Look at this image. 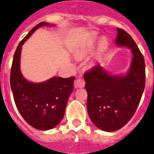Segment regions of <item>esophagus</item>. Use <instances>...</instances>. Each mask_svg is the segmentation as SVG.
Masks as SVG:
<instances>
[{"instance_id": "obj_1", "label": "esophagus", "mask_w": 154, "mask_h": 154, "mask_svg": "<svg viewBox=\"0 0 154 154\" xmlns=\"http://www.w3.org/2000/svg\"><path fill=\"white\" fill-rule=\"evenodd\" d=\"M74 85H75V88H84L85 85V81L83 78L82 76H79L77 79L75 80V82H74Z\"/></svg>"}]
</instances>
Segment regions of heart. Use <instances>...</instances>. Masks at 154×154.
<instances>
[{
    "label": "heart",
    "mask_w": 154,
    "mask_h": 154,
    "mask_svg": "<svg viewBox=\"0 0 154 154\" xmlns=\"http://www.w3.org/2000/svg\"><path fill=\"white\" fill-rule=\"evenodd\" d=\"M94 39H93L92 41H91L90 43L87 44L85 45V47H83L82 49L79 51L78 53V56L79 57H85L88 54L89 52L92 49L94 48ZM108 45H109V41L106 39V38H104V39L101 41V46H100V49L101 50H105L107 47H108Z\"/></svg>",
    "instance_id": "1"
}]
</instances>
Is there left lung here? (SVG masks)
Listing matches in <instances>:
<instances>
[{
    "instance_id": "1",
    "label": "left lung",
    "mask_w": 154,
    "mask_h": 154,
    "mask_svg": "<svg viewBox=\"0 0 154 154\" xmlns=\"http://www.w3.org/2000/svg\"><path fill=\"white\" fill-rule=\"evenodd\" d=\"M116 43L129 47L133 60L125 76H112L99 65L85 73L88 92L87 109L91 120L100 129L113 132L131 119L145 88V62L133 38L117 29Z\"/></svg>"
}]
</instances>
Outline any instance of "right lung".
I'll return each mask as SVG.
<instances>
[{
    "label": "right lung",
    "instance_id": "obj_1",
    "mask_svg": "<svg viewBox=\"0 0 154 154\" xmlns=\"http://www.w3.org/2000/svg\"><path fill=\"white\" fill-rule=\"evenodd\" d=\"M43 25L49 24L38 23L18 44L13 58L10 84L17 109L24 119L35 129L48 130L63 119L75 77H53L45 82L32 83L22 76L20 70L21 46L35 31Z\"/></svg>",
    "mask_w": 154,
    "mask_h": 154
}]
</instances>
